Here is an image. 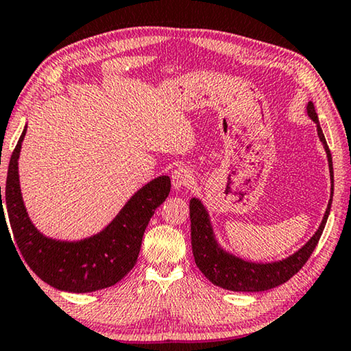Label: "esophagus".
<instances>
[{
    "label": "esophagus",
    "instance_id": "1",
    "mask_svg": "<svg viewBox=\"0 0 351 351\" xmlns=\"http://www.w3.org/2000/svg\"><path fill=\"white\" fill-rule=\"evenodd\" d=\"M193 181V176L186 167H178L171 171V187L175 190H181L182 187L190 186Z\"/></svg>",
    "mask_w": 351,
    "mask_h": 351
}]
</instances>
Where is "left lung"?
Here are the masks:
<instances>
[{"label":"left lung","instance_id":"8db88e82","mask_svg":"<svg viewBox=\"0 0 351 351\" xmlns=\"http://www.w3.org/2000/svg\"><path fill=\"white\" fill-rule=\"evenodd\" d=\"M306 111L308 116L316 123L317 136L325 148L330 169L331 195L328 206H326V210L324 213L322 223H320L319 229L314 232L311 239L299 251L289 255V257L278 261H271V263H254V261L237 257V255L221 247L217 240L215 232H213L209 212H207L204 204L201 203V199L192 198L190 199V232H192V252L195 263H197L199 271L217 287L229 291H243V293H258V291L276 288L297 274L302 269V266L306 263L308 258H310L314 249H316L320 235L324 232L326 219H328L330 215L335 181H332L331 153L328 150V145H326L325 136L322 128H320L317 112L313 102H308Z\"/></svg>","mask_w":351,"mask_h":351}]
</instances>
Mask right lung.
Segmentation results:
<instances>
[{
	"instance_id": "add662e5",
	"label": "right lung",
	"mask_w": 351,
	"mask_h": 351,
	"mask_svg": "<svg viewBox=\"0 0 351 351\" xmlns=\"http://www.w3.org/2000/svg\"><path fill=\"white\" fill-rule=\"evenodd\" d=\"M26 128L10 156L4 199L0 186V224L8 226L4 202L16 249L29 268L51 287L68 293H93L112 287L138 261L147 224L170 193V178L158 176L142 186L99 234L77 241L51 239L35 228L21 197L19 158Z\"/></svg>"
}]
</instances>
